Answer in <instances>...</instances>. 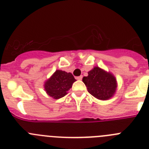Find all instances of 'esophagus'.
<instances>
[{
    "instance_id": "1",
    "label": "esophagus",
    "mask_w": 149,
    "mask_h": 149,
    "mask_svg": "<svg viewBox=\"0 0 149 149\" xmlns=\"http://www.w3.org/2000/svg\"><path fill=\"white\" fill-rule=\"evenodd\" d=\"M82 78H83L82 76H78V77H76V79H77V80H81V79H82Z\"/></svg>"
}]
</instances>
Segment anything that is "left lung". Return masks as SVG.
<instances>
[{
  "mask_svg": "<svg viewBox=\"0 0 149 149\" xmlns=\"http://www.w3.org/2000/svg\"><path fill=\"white\" fill-rule=\"evenodd\" d=\"M87 91L99 100L109 99L116 91L117 81L115 76L98 67L88 72V76L82 79Z\"/></svg>",
  "mask_w": 149,
  "mask_h": 149,
  "instance_id": "1",
  "label": "left lung"
}]
</instances>
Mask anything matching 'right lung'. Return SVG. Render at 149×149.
Segmentation results:
<instances>
[{"mask_svg":"<svg viewBox=\"0 0 149 149\" xmlns=\"http://www.w3.org/2000/svg\"><path fill=\"white\" fill-rule=\"evenodd\" d=\"M76 80L72 73L57 70L45 82V90L47 94L54 99L65 96Z\"/></svg>","mask_w":149,"mask_h":149,"instance_id":"obj_1","label":"right lung"}]
</instances>
